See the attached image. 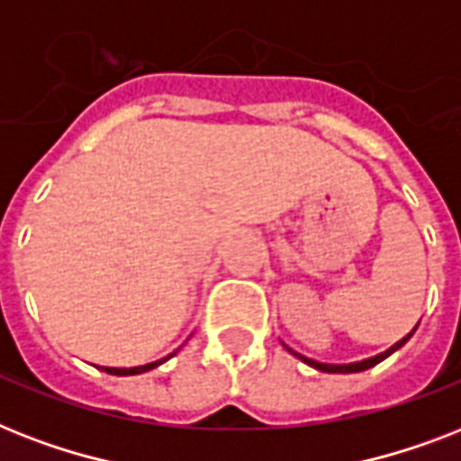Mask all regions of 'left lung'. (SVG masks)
Here are the masks:
<instances>
[{"instance_id": "8db88e82", "label": "left lung", "mask_w": 461, "mask_h": 461, "mask_svg": "<svg viewBox=\"0 0 461 461\" xmlns=\"http://www.w3.org/2000/svg\"><path fill=\"white\" fill-rule=\"evenodd\" d=\"M417 326H419V323H417ZM417 326L411 329V333L404 335L402 340H397L395 345H393V348H388V349H385V352H381V355H376V357H366V359H362V362L326 364V362H316V359H309V357L300 355V352H294V349L288 348L285 342H283V348L288 349V352H290V355H293V357H297L300 362H304V364H307V366H312V369H316V371H323V374H357V371H366V369H371V366H376V364L383 362L385 357H390V355H393V352H397V349L402 348L404 342L410 340L411 335H414V330H417Z\"/></svg>"}]
</instances>
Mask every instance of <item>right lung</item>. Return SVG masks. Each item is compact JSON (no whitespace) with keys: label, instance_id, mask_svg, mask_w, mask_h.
<instances>
[{"label":"right lung","instance_id":"obj_1","mask_svg":"<svg viewBox=\"0 0 461 461\" xmlns=\"http://www.w3.org/2000/svg\"><path fill=\"white\" fill-rule=\"evenodd\" d=\"M180 349V348H178ZM176 349V352H178ZM176 352H171V355L161 357V359H157V362H149V364H142V366H131V369H119V366H102V371H106V374H112V376H138V374H145V371H152L157 369L159 364L168 362Z\"/></svg>","mask_w":461,"mask_h":461}]
</instances>
